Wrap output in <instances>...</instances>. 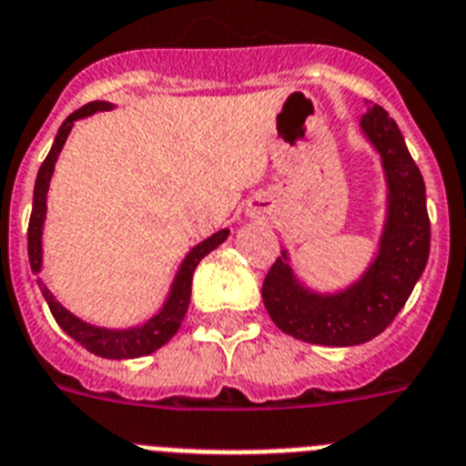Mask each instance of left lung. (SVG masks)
<instances>
[{
  "label": "left lung",
  "instance_id": "obj_1",
  "mask_svg": "<svg viewBox=\"0 0 466 466\" xmlns=\"http://www.w3.org/2000/svg\"><path fill=\"white\" fill-rule=\"evenodd\" d=\"M361 128L378 147L390 183V216L370 269L339 295L300 289L281 258L262 281V300L272 321L286 335L311 345L351 347L373 339L394 321L427 267L431 229L422 173L396 121L380 105L368 107Z\"/></svg>",
  "mask_w": 466,
  "mask_h": 466
}]
</instances>
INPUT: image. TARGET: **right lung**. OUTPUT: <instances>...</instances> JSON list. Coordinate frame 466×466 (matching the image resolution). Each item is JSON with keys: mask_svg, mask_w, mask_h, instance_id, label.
Listing matches in <instances>:
<instances>
[{"mask_svg": "<svg viewBox=\"0 0 466 466\" xmlns=\"http://www.w3.org/2000/svg\"><path fill=\"white\" fill-rule=\"evenodd\" d=\"M110 105L107 103H88L79 110L72 112L67 119L63 121V127L58 128V136L54 140V147L48 152V157L44 159V164L39 166L37 183H35V199H32V213H30V228H27V256H30V267L32 272H39L42 269V225L44 216H46V189L51 183V176H54V166L58 159L60 149H63L65 140H67V133L72 131V124L82 116L93 115L98 110H107ZM229 229H220L213 237H208L206 241H201L199 246H194L189 250V256L185 258L180 272H177L176 281H173L171 295L166 300L164 309L157 314L155 319H149L147 323L137 326L131 330H107V329H96V326H88V323L79 321L76 317H72L70 311L60 307V302H56V298L51 295V290L39 281V289L42 295L46 298L48 309L54 314V319L58 321L60 329L65 333L75 338L82 347H86L91 354L103 356V359H137V356L152 354L155 350H159L161 345H166L173 335L177 333L180 323L185 319V311L189 305V295H192V274L197 269V265L201 262V258L206 253H210L213 248L228 238Z\"/></svg>", "mask_w": 466, "mask_h": 466, "instance_id": "1", "label": "right lung"}]
</instances>
